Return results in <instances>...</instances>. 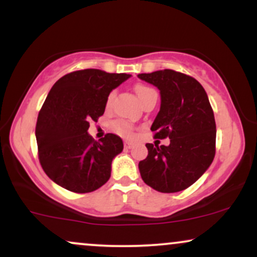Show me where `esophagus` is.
Here are the masks:
<instances>
[{"instance_id":"esophagus-1","label":"esophagus","mask_w":257,"mask_h":257,"mask_svg":"<svg viewBox=\"0 0 257 257\" xmlns=\"http://www.w3.org/2000/svg\"><path fill=\"white\" fill-rule=\"evenodd\" d=\"M132 146H133V143H131V141H124V147H125V149H131Z\"/></svg>"}]
</instances>
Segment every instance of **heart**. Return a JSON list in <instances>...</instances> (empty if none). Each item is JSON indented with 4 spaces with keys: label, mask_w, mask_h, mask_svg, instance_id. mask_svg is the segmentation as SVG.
Segmentation results:
<instances>
[{
    "label": "heart",
    "mask_w": 257,
    "mask_h": 257,
    "mask_svg": "<svg viewBox=\"0 0 257 257\" xmlns=\"http://www.w3.org/2000/svg\"><path fill=\"white\" fill-rule=\"evenodd\" d=\"M135 91H137L139 99H140V101L143 102V104L146 101V100L152 98V96L157 95V93H156V90L153 89V88L145 84H138L137 87H135ZM114 94H116L114 91H111V93L108 94L107 99H106V107H110L111 106L112 100L114 98ZM111 129L116 133V134H118L120 137H124V138H132L133 134H134V126H133L129 122H126V120H123V119L114 120V122L111 124Z\"/></svg>",
    "instance_id": "1"
}]
</instances>
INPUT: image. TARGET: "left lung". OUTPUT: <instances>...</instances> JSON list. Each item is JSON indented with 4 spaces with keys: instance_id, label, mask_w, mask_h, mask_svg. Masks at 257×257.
<instances>
[{
    "instance_id": "1",
    "label": "left lung",
    "mask_w": 257,
    "mask_h": 257,
    "mask_svg": "<svg viewBox=\"0 0 257 257\" xmlns=\"http://www.w3.org/2000/svg\"><path fill=\"white\" fill-rule=\"evenodd\" d=\"M138 77L161 91L151 131L168 146L146 144L149 155L139 163L141 178L162 193L184 191L198 180L215 157L216 124L204 88L197 79L174 70L140 73Z\"/></svg>"
}]
</instances>
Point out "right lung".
Wrapping results in <instances>:
<instances>
[{"label": "right lung", "mask_w": 257, "mask_h": 257, "mask_svg": "<svg viewBox=\"0 0 257 257\" xmlns=\"http://www.w3.org/2000/svg\"><path fill=\"white\" fill-rule=\"evenodd\" d=\"M129 77L85 69L67 73L53 85L38 113L36 140L41 167L55 184L88 193L110 179L122 139L108 133L95 141L88 128L104 114L110 91Z\"/></svg>", "instance_id": "add662e5"}]
</instances>
